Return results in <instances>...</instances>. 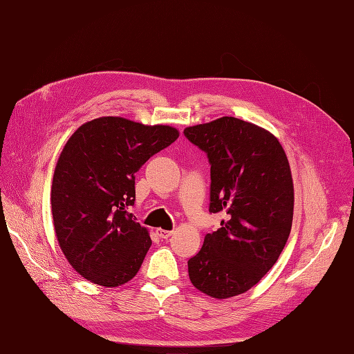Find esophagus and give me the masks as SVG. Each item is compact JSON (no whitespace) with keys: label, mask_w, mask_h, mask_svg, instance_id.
Masks as SVG:
<instances>
[{"label":"esophagus","mask_w":354,"mask_h":354,"mask_svg":"<svg viewBox=\"0 0 354 354\" xmlns=\"http://www.w3.org/2000/svg\"><path fill=\"white\" fill-rule=\"evenodd\" d=\"M156 234H158L160 239H168L171 234H173V232H171V230H164V229H158Z\"/></svg>","instance_id":"34e87169"}]
</instances>
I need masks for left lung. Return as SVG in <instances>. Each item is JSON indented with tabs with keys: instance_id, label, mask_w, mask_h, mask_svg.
Instances as JSON below:
<instances>
[{
	"instance_id": "1",
	"label": "left lung",
	"mask_w": 354,
	"mask_h": 354,
	"mask_svg": "<svg viewBox=\"0 0 354 354\" xmlns=\"http://www.w3.org/2000/svg\"><path fill=\"white\" fill-rule=\"evenodd\" d=\"M185 136L208 156L209 212L227 216L187 261L190 282L212 298L239 295L272 269L291 232L288 158L273 134L233 116L187 127Z\"/></svg>"
}]
</instances>
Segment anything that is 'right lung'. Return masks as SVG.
<instances>
[{
    "label": "right lung",
    "instance_id": "1",
    "mask_svg": "<svg viewBox=\"0 0 354 354\" xmlns=\"http://www.w3.org/2000/svg\"><path fill=\"white\" fill-rule=\"evenodd\" d=\"M168 125L103 116L81 125L63 147L51 186L60 248L87 281L118 286L137 274L152 241L130 212L136 173L174 143Z\"/></svg>",
    "mask_w": 354,
    "mask_h": 354
}]
</instances>
